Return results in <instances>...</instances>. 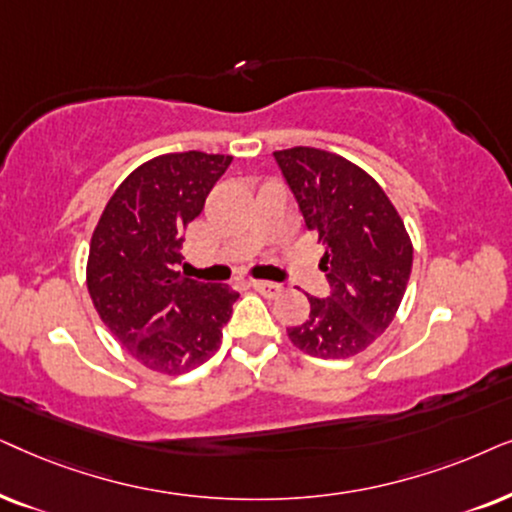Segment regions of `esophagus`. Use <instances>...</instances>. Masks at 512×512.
<instances>
[{
    "label": "esophagus",
    "mask_w": 512,
    "mask_h": 512,
    "mask_svg": "<svg viewBox=\"0 0 512 512\" xmlns=\"http://www.w3.org/2000/svg\"><path fill=\"white\" fill-rule=\"evenodd\" d=\"M252 288H255L260 295L264 297H278L283 292L281 283H271V281H250Z\"/></svg>",
    "instance_id": "34e87169"
}]
</instances>
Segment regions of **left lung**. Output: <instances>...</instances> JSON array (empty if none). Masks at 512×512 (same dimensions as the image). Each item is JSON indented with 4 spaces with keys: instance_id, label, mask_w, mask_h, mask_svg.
Returning a JSON list of instances; mask_svg holds the SVG:
<instances>
[{
    "instance_id": "left-lung-1",
    "label": "left lung",
    "mask_w": 512,
    "mask_h": 512,
    "mask_svg": "<svg viewBox=\"0 0 512 512\" xmlns=\"http://www.w3.org/2000/svg\"><path fill=\"white\" fill-rule=\"evenodd\" d=\"M274 159L306 229L325 245L320 269L330 283L327 297H309V318L288 327V335L309 356H356L391 325L403 302L410 236L384 189L344 156L292 147Z\"/></svg>"
}]
</instances>
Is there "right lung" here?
I'll return each mask as SVG.
<instances>
[{"label":"right lung","instance_id":"obj_1","mask_svg":"<svg viewBox=\"0 0 512 512\" xmlns=\"http://www.w3.org/2000/svg\"><path fill=\"white\" fill-rule=\"evenodd\" d=\"M229 163L206 152L156 156L121 182L93 231L86 281L95 311L149 370L185 374L220 349L238 292L192 281L177 264L187 224Z\"/></svg>","mask_w":512,"mask_h":512}]
</instances>
